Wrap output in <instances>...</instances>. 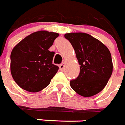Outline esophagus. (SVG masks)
I'll list each match as a JSON object with an SVG mask.
<instances>
[{
    "label": "esophagus",
    "instance_id": "esophagus-1",
    "mask_svg": "<svg viewBox=\"0 0 125 125\" xmlns=\"http://www.w3.org/2000/svg\"><path fill=\"white\" fill-rule=\"evenodd\" d=\"M59 67H60V70H63V69H64V67H65V63L63 62V63H62V64H60Z\"/></svg>",
    "mask_w": 125,
    "mask_h": 125
}]
</instances>
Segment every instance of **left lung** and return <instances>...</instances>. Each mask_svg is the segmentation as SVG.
I'll return each mask as SVG.
<instances>
[{
  "label": "left lung",
  "instance_id": "obj_1",
  "mask_svg": "<svg viewBox=\"0 0 125 125\" xmlns=\"http://www.w3.org/2000/svg\"><path fill=\"white\" fill-rule=\"evenodd\" d=\"M74 49L80 66L77 78L70 81L78 95L91 97L104 89L113 70L111 53L108 47L90 34L83 32L65 34Z\"/></svg>",
  "mask_w": 125,
  "mask_h": 125
}]
</instances>
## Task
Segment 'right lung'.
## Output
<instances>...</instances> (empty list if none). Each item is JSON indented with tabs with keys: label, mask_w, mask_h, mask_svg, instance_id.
<instances>
[{
	"label": "right lung",
	"mask_w": 125,
	"mask_h": 125,
	"mask_svg": "<svg viewBox=\"0 0 125 125\" xmlns=\"http://www.w3.org/2000/svg\"><path fill=\"white\" fill-rule=\"evenodd\" d=\"M58 33H32L17 44L11 53V73L15 82L29 92H38L50 84L59 67L52 63L54 52L48 50Z\"/></svg>",
	"instance_id": "obj_1"
}]
</instances>
